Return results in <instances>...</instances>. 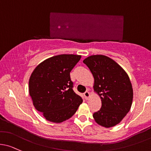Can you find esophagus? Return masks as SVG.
Here are the masks:
<instances>
[{"label": "esophagus", "mask_w": 151, "mask_h": 151, "mask_svg": "<svg viewBox=\"0 0 151 151\" xmlns=\"http://www.w3.org/2000/svg\"><path fill=\"white\" fill-rule=\"evenodd\" d=\"M84 96H85V99L88 100L90 97V93L88 91H86L85 93H84Z\"/></svg>", "instance_id": "esophagus-1"}]
</instances>
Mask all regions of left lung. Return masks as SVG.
Segmentation results:
<instances>
[{
	"label": "left lung",
	"mask_w": 151,
	"mask_h": 151,
	"mask_svg": "<svg viewBox=\"0 0 151 151\" xmlns=\"http://www.w3.org/2000/svg\"><path fill=\"white\" fill-rule=\"evenodd\" d=\"M94 77V92L101 98V109L93 114L98 124L106 128L119 124L131 109L133 89L124 69L104 55H93L83 61Z\"/></svg>",
	"instance_id": "left-lung-1"
}]
</instances>
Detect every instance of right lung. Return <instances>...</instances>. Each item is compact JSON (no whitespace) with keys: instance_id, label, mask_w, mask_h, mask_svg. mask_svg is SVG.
<instances>
[{"instance_id":"1","label":"right lung","mask_w":151,"mask_h":151,"mask_svg":"<svg viewBox=\"0 0 151 151\" xmlns=\"http://www.w3.org/2000/svg\"><path fill=\"white\" fill-rule=\"evenodd\" d=\"M81 55L61 54L37 65L29 80V93L36 110L45 119L61 123L70 119L82 103L73 90L70 72Z\"/></svg>"}]
</instances>
